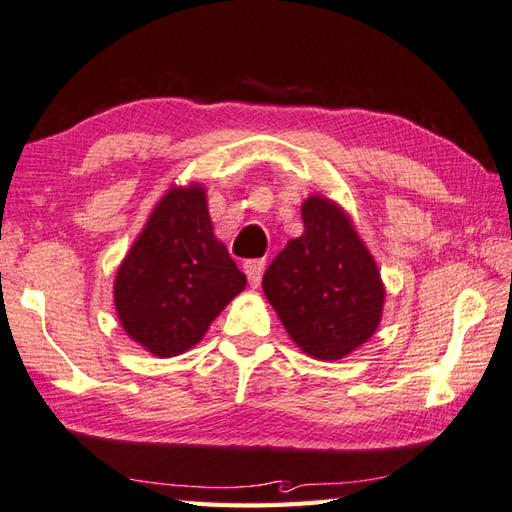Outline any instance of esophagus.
Listing matches in <instances>:
<instances>
[{"label": "esophagus", "mask_w": 512, "mask_h": 512, "mask_svg": "<svg viewBox=\"0 0 512 512\" xmlns=\"http://www.w3.org/2000/svg\"><path fill=\"white\" fill-rule=\"evenodd\" d=\"M245 274H247V281L252 287L260 285V278H263V269H265V260L263 258H254V260H247L243 265Z\"/></svg>", "instance_id": "obj_1"}]
</instances>
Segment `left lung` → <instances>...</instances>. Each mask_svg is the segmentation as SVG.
I'll return each instance as SVG.
<instances>
[{"label":"left lung","mask_w":512,"mask_h":512,"mask_svg":"<svg viewBox=\"0 0 512 512\" xmlns=\"http://www.w3.org/2000/svg\"><path fill=\"white\" fill-rule=\"evenodd\" d=\"M301 216L303 236L272 260L263 289L292 341L316 359L334 361L363 345L379 325L381 274L334 202L312 196Z\"/></svg>","instance_id":"obj_1"}]
</instances>
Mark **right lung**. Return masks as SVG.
<instances>
[{
  "label": "right lung",
  "mask_w": 512,
  "mask_h": 512,
  "mask_svg": "<svg viewBox=\"0 0 512 512\" xmlns=\"http://www.w3.org/2000/svg\"><path fill=\"white\" fill-rule=\"evenodd\" d=\"M247 285L216 240L202 187L171 189L115 276V310L133 341L158 356L187 352Z\"/></svg>",
  "instance_id": "add662e5"
}]
</instances>
